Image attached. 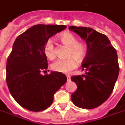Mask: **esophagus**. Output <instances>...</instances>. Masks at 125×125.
I'll use <instances>...</instances> for the list:
<instances>
[{"label":"esophagus","mask_w":125,"mask_h":125,"mask_svg":"<svg viewBox=\"0 0 125 125\" xmlns=\"http://www.w3.org/2000/svg\"><path fill=\"white\" fill-rule=\"evenodd\" d=\"M66 78H67V81H71V76H66Z\"/></svg>","instance_id":"1"}]
</instances>
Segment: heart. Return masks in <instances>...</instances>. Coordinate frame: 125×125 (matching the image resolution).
Returning <instances> with one entry per match:
<instances>
[{
  "mask_svg": "<svg viewBox=\"0 0 125 125\" xmlns=\"http://www.w3.org/2000/svg\"><path fill=\"white\" fill-rule=\"evenodd\" d=\"M63 44L69 49L67 51V59L58 60L52 65V69L54 71L68 73L77 66V62H82L86 56V47L83 43L78 42L77 38L69 32H65L59 37ZM44 52L49 59L52 60L56 57V50L53 41L48 40L44 47Z\"/></svg>",
  "mask_w": 125,
  "mask_h": 125,
  "instance_id": "heart-1",
  "label": "heart"
}]
</instances>
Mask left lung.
Masks as SVG:
<instances>
[{"instance_id":"1","label":"left lung","mask_w":125,"mask_h":125,"mask_svg":"<svg viewBox=\"0 0 125 125\" xmlns=\"http://www.w3.org/2000/svg\"><path fill=\"white\" fill-rule=\"evenodd\" d=\"M69 30L87 45L82 63L85 73L71 78L77 85L71 100L78 107L93 109L103 104L113 91L120 71L117 52L106 35L91 27L69 26Z\"/></svg>"}]
</instances>
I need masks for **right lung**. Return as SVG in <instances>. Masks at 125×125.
<instances>
[{
    "label": "right lung",
    "mask_w": 125,
    "mask_h": 125,
    "mask_svg": "<svg viewBox=\"0 0 125 125\" xmlns=\"http://www.w3.org/2000/svg\"><path fill=\"white\" fill-rule=\"evenodd\" d=\"M66 25H36L16 38L6 64V82L10 93L21 106L39 112L47 109L54 95L67 78L62 73L47 71L48 63L44 47L49 37L63 30Z\"/></svg>",
    "instance_id": "1"
}]
</instances>
